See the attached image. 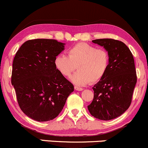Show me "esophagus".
Segmentation results:
<instances>
[{"label": "esophagus", "instance_id": "34e87169", "mask_svg": "<svg viewBox=\"0 0 148 148\" xmlns=\"http://www.w3.org/2000/svg\"><path fill=\"white\" fill-rule=\"evenodd\" d=\"M74 88H75V90H77V91H83L84 89V88H80V87L78 86H74Z\"/></svg>", "mask_w": 148, "mask_h": 148}]
</instances>
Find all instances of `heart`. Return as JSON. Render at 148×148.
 I'll list each match as a JSON object with an SVG mask.
<instances>
[{
    "label": "heart",
    "mask_w": 148,
    "mask_h": 148,
    "mask_svg": "<svg viewBox=\"0 0 148 148\" xmlns=\"http://www.w3.org/2000/svg\"><path fill=\"white\" fill-rule=\"evenodd\" d=\"M54 66L65 77H71L74 84L80 86L96 83L105 76L109 66V54L104 49L96 48L87 43L81 42L71 47L68 56L59 54L54 59Z\"/></svg>",
    "instance_id": "1"
}]
</instances>
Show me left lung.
Listing matches in <instances>:
<instances>
[{
    "label": "left lung",
    "instance_id": "left-lung-1",
    "mask_svg": "<svg viewBox=\"0 0 148 148\" xmlns=\"http://www.w3.org/2000/svg\"><path fill=\"white\" fill-rule=\"evenodd\" d=\"M92 42L108 52L109 66L105 76L92 88L94 99L88 109L96 119L109 121L122 115L131 103L137 82L134 58L119 40L97 39Z\"/></svg>",
    "mask_w": 148,
    "mask_h": 148
}]
</instances>
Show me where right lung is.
Returning a JSON list of instances; mask_svg holds the SVG:
<instances>
[{
    "label": "right lung",
    "mask_w": 148,
    "mask_h": 148,
    "mask_svg": "<svg viewBox=\"0 0 148 148\" xmlns=\"http://www.w3.org/2000/svg\"><path fill=\"white\" fill-rule=\"evenodd\" d=\"M64 43L50 39L26 41L15 54L11 83L23 113L39 121H51L62 111L74 86L54 66Z\"/></svg>",
    "instance_id": "add662e5"
}]
</instances>
